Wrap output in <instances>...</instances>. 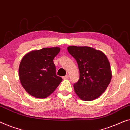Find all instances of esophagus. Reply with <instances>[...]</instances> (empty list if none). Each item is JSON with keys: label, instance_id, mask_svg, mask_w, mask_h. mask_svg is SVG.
Masks as SVG:
<instances>
[{"label": "esophagus", "instance_id": "1", "mask_svg": "<svg viewBox=\"0 0 130 130\" xmlns=\"http://www.w3.org/2000/svg\"><path fill=\"white\" fill-rule=\"evenodd\" d=\"M68 78H69L68 75H65V76H63V79H68Z\"/></svg>", "mask_w": 130, "mask_h": 130}]
</instances>
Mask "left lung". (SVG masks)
I'll use <instances>...</instances> for the list:
<instances>
[{
    "instance_id": "obj_1",
    "label": "left lung",
    "mask_w": 130,
    "mask_h": 130,
    "mask_svg": "<svg viewBox=\"0 0 130 130\" xmlns=\"http://www.w3.org/2000/svg\"><path fill=\"white\" fill-rule=\"evenodd\" d=\"M67 49L77 62L79 70V79L74 84L76 94L87 101L99 97L112 78L107 56L101 51L88 46H70Z\"/></svg>"
}]
</instances>
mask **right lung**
I'll return each mask as SVG.
<instances>
[{"label":"right lung","mask_w":130,"mask_h":130,"mask_svg":"<svg viewBox=\"0 0 130 130\" xmlns=\"http://www.w3.org/2000/svg\"><path fill=\"white\" fill-rule=\"evenodd\" d=\"M59 47H46L30 51L23 56L19 67V79L30 95L45 98L58 87L62 78L56 75L54 58Z\"/></svg>","instance_id":"add662e5"}]
</instances>
